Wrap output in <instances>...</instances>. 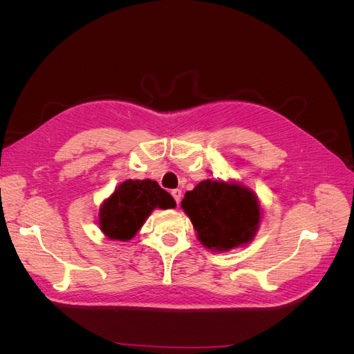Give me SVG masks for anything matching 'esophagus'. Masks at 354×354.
Wrapping results in <instances>:
<instances>
[{"label":"esophagus","instance_id":"esophagus-1","mask_svg":"<svg viewBox=\"0 0 354 354\" xmlns=\"http://www.w3.org/2000/svg\"><path fill=\"white\" fill-rule=\"evenodd\" d=\"M171 195H173L174 201L177 202V205H178L180 201H181V190H180V189H174V190H171Z\"/></svg>","mask_w":354,"mask_h":354}]
</instances>
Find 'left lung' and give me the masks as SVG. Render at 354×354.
<instances>
[{"label": "left lung", "mask_w": 354, "mask_h": 354, "mask_svg": "<svg viewBox=\"0 0 354 354\" xmlns=\"http://www.w3.org/2000/svg\"><path fill=\"white\" fill-rule=\"evenodd\" d=\"M181 208L194 223L201 243L217 251L250 242L260 221L259 203L250 189L217 180L201 181L186 192Z\"/></svg>", "instance_id": "8db88e82"}]
</instances>
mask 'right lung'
<instances>
[{
  "instance_id": "obj_1",
  "label": "right lung",
  "mask_w": 354,
  "mask_h": 354,
  "mask_svg": "<svg viewBox=\"0 0 354 354\" xmlns=\"http://www.w3.org/2000/svg\"><path fill=\"white\" fill-rule=\"evenodd\" d=\"M176 201L152 180H127L116 187L99 214L102 232L113 241H130L155 208H174Z\"/></svg>"
}]
</instances>
